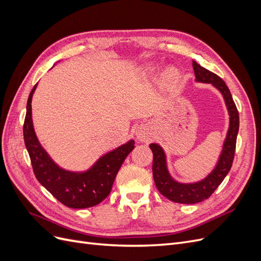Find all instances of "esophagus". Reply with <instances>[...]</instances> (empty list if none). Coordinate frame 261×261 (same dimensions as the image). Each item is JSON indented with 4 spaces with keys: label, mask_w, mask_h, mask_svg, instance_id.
<instances>
[{
    "label": "esophagus",
    "mask_w": 261,
    "mask_h": 261,
    "mask_svg": "<svg viewBox=\"0 0 261 261\" xmlns=\"http://www.w3.org/2000/svg\"><path fill=\"white\" fill-rule=\"evenodd\" d=\"M136 135H137V138L140 141H145V143H146V141H148L150 139V137H151V133H150L148 126L141 125L137 128Z\"/></svg>",
    "instance_id": "1"
}]
</instances>
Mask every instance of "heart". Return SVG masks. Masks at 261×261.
Returning <instances> with one entry per match:
<instances>
[{
	"mask_svg": "<svg viewBox=\"0 0 261 261\" xmlns=\"http://www.w3.org/2000/svg\"><path fill=\"white\" fill-rule=\"evenodd\" d=\"M177 76H178V73L176 72L175 69L171 68V69H169V70H168V73H167V78H168L169 81H175L176 78H177Z\"/></svg>",
	"mask_w": 261,
	"mask_h": 261,
	"instance_id": "heart-1",
	"label": "heart"
}]
</instances>
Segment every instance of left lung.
Instances as JSON below:
<instances>
[{
	"instance_id": "1",
	"label": "left lung",
	"mask_w": 261,
	"mask_h": 261,
	"mask_svg": "<svg viewBox=\"0 0 261 261\" xmlns=\"http://www.w3.org/2000/svg\"><path fill=\"white\" fill-rule=\"evenodd\" d=\"M193 68L196 82L211 84L222 93L228 115H230V126H228L222 152L220 154L216 168L212 170L210 174L196 183L184 184L173 179L167 167V158H165L163 149L158 144H150L149 147L153 153L152 174L158 191L171 201L178 203H197L208 199L222 183L232 167L236 138H238L240 127L239 111L225 83L218 75L200 66L195 61H193Z\"/></svg>"
}]
</instances>
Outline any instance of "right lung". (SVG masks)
<instances>
[{
    "mask_svg": "<svg viewBox=\"0 0 261 261\" xmlns=\"http://www.w3.org/2000/svg\"><path fill=\"white\" fill-rule=\"evenodd\" d=\"M31 90L23 122V140L37 179L46 191L68 208L84 209L97 206L112 189L118 170L126 156L135 148L133 139L99 158L85 172H72L60 168L39 143L31 117V99L37 88Z\"/></svg>",
    "mask_w": 261,
    "mask_h": 261,
    "instance_id": "right-lung-1",
    "label": "right lung"
}]
</instances>
